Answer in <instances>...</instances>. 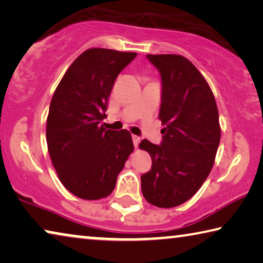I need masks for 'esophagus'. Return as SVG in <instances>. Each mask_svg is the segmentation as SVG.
<instances>
[{
  "instance_id": "1",
  "label": "esophagus",
  "mask_w": 263,
  "mask_h": 263,
  "mask_svg": "<svg viewBox=\"0 0 263 263\" xmlns=\"http://www.w3.org/2000/svg\"><path fill=\"white\" fill-rule=\"evenodd\" d=\"M132 140H133V145H135V147H138V145L140 143V137L138 136H132Z\"/></svg>"
}]
</instances>
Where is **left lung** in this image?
I'll return each mask as SVG.
<instances>
[{
	"instance_id": "8db88e82",
	"label": "left lung",
	"mask_w": 263,
	"mask_h": 263,
	"mask_svg": "<svg viewBox=\"0 0 263 263\" xmlns=\"http://www.w3.org/2000/svg\"><path fill=\"white\" fill-rule=\"evenodd\" d=\"M160 73V145L143 139L140 148L152 158L141 176V192L157 207L184 203L197 193L214 164L220 137L213 92L198 69L180 55H146Z\"/></svg>"
}]
</instances>
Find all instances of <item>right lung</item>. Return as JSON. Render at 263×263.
<instances>
[{
    "label": "right lung",
    "mask_w": 263,
    "mask_h": 263,
    "mask_svg": "<svg viewBox=\"0 0 263 263\" xmlns=\"http://www.w3.org/2000/svg\"><path fill=\"white\" fill-rule=\"evenodd\" d=\"M136 56L111 49L86 50L52 96L47 120L49 154L62 184L81 199L111 194L135 148L127 130H105L101 123L116 78Z\"/></svg>",
    "instance_id": "obj_1"
}]
</instances>
